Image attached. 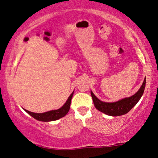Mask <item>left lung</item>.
Returning <instances> with one entry per match:
<instances>
[{
    "label": "left lung",
    "instance_id": "1",
    "mask_svg": "<svg viewBox=\"0 0 158 158\" xmlns=\"http://www.w3.org/2000/svg\"><path fill=\"white\" fill-rule=\"evenodd\" d=\"M146 85V78L143 81L142 85L140 89L138 90L136 93L132 95L131 97L125 98L120 100V101H117V102L113 103H107L103 102L96 98L94 95L93 92L91 91V95L93 98V101L94 105L98 110L101 111V112L106 114L109 116H113V117H117V116H120L127 114L131 110L142 96L143 91L145 89Z\"/></svg>",
    "mask_w": 158,
    "mask_h": 158
}]
</instances>
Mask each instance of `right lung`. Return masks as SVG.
Returning <instances> with one entry per match:
<instances>
[{
  "instance_id": "1",
  "label": "right lung",
  "mask_w": 158,
  "mask_h": 158,
  "mask_svg": "<svg viewBox=\"0 0 158 158\" xmlns=\"http://www.w3.org/2000/svg\"><path fill=\"white\" fill-rule=\"evenodd\" d=\"M73 93L71 94V95L69 97L67 101L65 102L64 105L61 108H60L59 109L57 110H52L49 111H47L44 113H34L31 112L25 109V111L27 114H29L31 117H33V118L37 119V120L42 121V122H49V121H55L57 119H59L65 116L69 112L70 109V106H71V98H72Z\"/></svg>"
}]
</instances>
